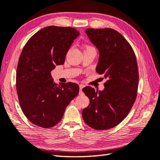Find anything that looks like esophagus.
Here are the masks:
<instances>
[{"mask_svg": "<svg viewBox=\"0 0 160 160\" xmlns=\"http://www.w3.org/2000/svg\"><path fill=\"white\" fill-rule=\"evenodd\" d=\"M80 93H82V89L84 88V85H83V84H80Z\"/></svg>", "mask_w": 160, "mask_h": 160, "instance_id": "34e87169", "label": "esophagus"}]
</instances>
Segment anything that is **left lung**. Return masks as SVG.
Returning a JSON list of instances; mask_svg holds the SVG:
<instances>
[{"instance_id": "left-lung-1", "label": "left lung", "mask_w": 160, "mask_h": 160, "mask_svg": "<svg viewBox=\"0 0 160 160\" xmlns=\"http://www.w3.org/2000/svg\"><path fill=\"white\" fill-rule=\"evenodd\" d=\"M86 34L99 51L96 72L107 81L102 91L85 87L89 98L82 110L84 121L97 130L110 129L119 124L135 101L139 72L134 51L124 37L112 28H88Z\"/></svg>"}]
</instances>
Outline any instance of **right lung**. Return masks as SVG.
Listing matches in <instances>:
<instances>
[{"label": "right lung", "mask_w": 160, "mask_h": 160, "mask_svg": "<svg viewBox=\"0 0 160 160\" xmlns=\"http://www.w3.org/2000/svg\"><path fill=\"white\" fill-rule=\"evenodd\" d=\"M80 32L71 27L48 26L28 41L17 69L16 86L21 108L31 123L55 126L79 93L76 83L56 84L51 72L64 64L65 56Z\"/></svg>", "instance_id": "obj_1"}]
</instances>
